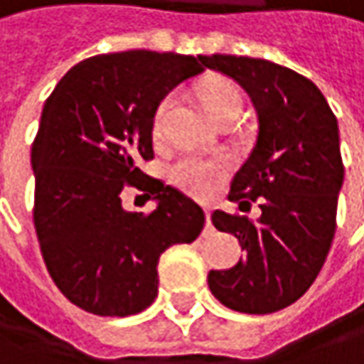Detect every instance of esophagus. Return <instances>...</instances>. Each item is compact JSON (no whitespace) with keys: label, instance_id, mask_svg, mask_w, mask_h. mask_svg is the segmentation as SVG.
<instances>
[{"label":"esophagus","instance_id":"1","mask_svg":"<svg viewBox=\"0 0 364 364\" xmlns=\"http://www.w3.org/2000/svg\"><path fill=\"white\" fill-rule=\"evenodd\" d=\"M206 225L213 227V210L210 208H206Z\"/></svg>","mask_w":364,"mask_h":364}]
</instances>
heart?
Masks as SVG:
<instances>
[{"mask_svg": "<svg viewBox=\"0 0 364 364\" xmlns=\"http://www.w3.org/2000/svg\"><path fill=\"white\" fill-rule=\"evenodd\" d=\"M200 100L213 120L225 114H240L242 110V93L237 85L223 77H213L200 87ZM173 97H164L156 112H154V133L162 131V120L166 110L171 108ZM171 181L181 191L193 198H208L213 196L218 185L225 181L231 173V160L223 154L204 156V154H183L171 164Z\"/></svg>", "mask_w": 364, "mask_h": 364, "instance_id": "b5f03b06", "label": "heart"}]
</instances>
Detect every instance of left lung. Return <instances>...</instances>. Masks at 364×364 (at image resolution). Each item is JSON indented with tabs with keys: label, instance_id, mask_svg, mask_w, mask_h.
I'll return each mask as SVG.
<instances>
[{
	"label": "left lung",
	"instance_id": "8db88e82",
	"mask_svg": "<svg viewBox=\"0 0 364 364\" xmlns=\"http://www.w3.org/2000/svg\"><path fill=\"white\" fill-rule=\"evenodd\" d=\"M206 68L235 79L258 116V137L231 181L229 200L250 213L213 215L233 233L246 258L210 271L208 287L231 311L269 314L294 304L316 279L336 235L338 193L344 181L338 120L318 87L291 68L246 55H200Z\"/></svg>",
	"mask_w": 364,
	"mask_h": 364
}]
</instances>
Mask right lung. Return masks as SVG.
<instances>
[{
    "label": "right lung",
    "instance_id": "1",
    "mask_svg": "<svg viewBox=\"0 0 364 364\" xmlns=\"http://www.w3.org/2000/svg\"><path fill=\"white\" fill-rule=\"evenodd\" d=\"M202 70V58L173 51L93 55L62 77L43 106L31 149L33 223L51 279L87 313L146 311L158 296L160 254L204 229L193 200L139 168L154 160L158 104ZM131 186L159 208L124 211Z\"/></svg>",
    "mask_w": 364,
    "mask_h": 364
}]
</instances>
